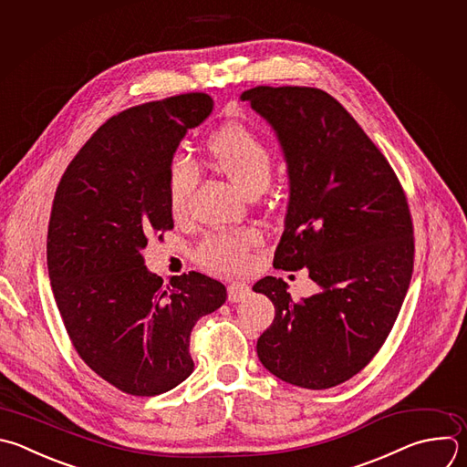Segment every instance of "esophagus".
Segmentation results:
<instances>
[{
	"instance_id": "obj_1",
	"label": "esophagus",
	"mask_w": 467,
	"mask_h": 467,
	"mask_svg": "<svg viewBox=\"0 0 467 467\" xmlns=\"http://www.w3.org/2000/svg\"><path fill=\"white\" fill-rule=\"evenodd\" d=\"M251 295V289L245 282H231L227 285V296L231 302H240Z\"/></svg>"
}]
</instances>
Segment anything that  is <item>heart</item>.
<instances>
[{
  "label": "heart",
  "mask_w": 467,
  "mask_h": 467,
  "mask_svg": "<svg viewBox=\"0 0 467 467\" xmlns=\"http://www.w3.org/2000/svg\"><path fill=\"white\" fill-rule=\"evenodd\" d=\"M213 167L245 196L262 192L273 176V153L262 137L244 124L233 122L216 130L207 140ZM198 183V169L183 153H176L167 167V196L174 216H180ZM260 242L253 229L223 233L205 238L196 249V260L211 273L229 275L242 271L249 251Z\"/></svg>",
  "instance_id": "obj_1"
}]
</instances>
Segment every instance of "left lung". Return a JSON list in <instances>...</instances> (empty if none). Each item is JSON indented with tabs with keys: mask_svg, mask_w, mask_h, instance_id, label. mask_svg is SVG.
Segmentation results:
<instances>
[{
	"mask_svg": "<svg viewBox=\"0 0 467 467\" xmlns=\"http://www.w3.org/2000/svg\"><path fill=\"white\" fill-rule=\"evenodd\" d=\"M240 99L271 124L287 165L273 265L306 267L319 285L298 302L282 278L253 285L275 306L256 354L285 383L330 389L361 372L396 323L414 265L407 198L385 155L327 91L256 86Z\"/></svg>",
	"mask_w": 467,
	"mask_h": 467,
	"instance_id": "8db88e82",
	"label": "left lung"
}]
</instances>
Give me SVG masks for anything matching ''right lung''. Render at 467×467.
Listing matches in <instances>:
<instances>
[{
  "instance_id": "1",
  "label": "right lung",
  "mask_w": 467,
  "mask_h": 467,
  "mask_svg": "<svg viewBox=\"0 0 467 467\" xmlns=\"http://www.w3.org/2000/svg\"><path fill=\"white\" fill-rule=\"evenodd\" d=\"M213 106L207 93H185L113 115L53 200L47 269L64 327L82 361L131 396L163 394L192 374L191 332L227 298L222 282L196 271L165 285L142 258L150 236L174 227L169 161Z\"/></svg>"
}]
</instances>
